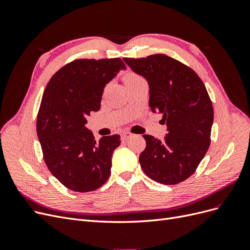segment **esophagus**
<instances>
[{
  "label": "esophagus",
  "instance_id": "1",
  "mask_svg": "<svg viewBox=\"0 0 250 250\" xmlns=\"http://www.w3.org/2000/svg\"><path fill=\"white\" fill-rule=\"evenodd\" d=\"M131 133L130 132H124L122 133V135H121V138H122V140H128L130 137H131Z\"/></svg>",
  "mask_w": 250,
  "mask_h": 250
}]
</instances>
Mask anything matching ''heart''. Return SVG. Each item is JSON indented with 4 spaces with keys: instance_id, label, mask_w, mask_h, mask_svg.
I'll return each instance as SVG.
<instances>
[{
    "instance_id": "obj_1",
    "label": "heart",
    "mask_w": 250,
    "mask_h": 250,
    "mask_svg": "<svg viewBox=\"0 0 250 250\" xmlns=\"http://www.w3.org/2000/svg\"><path fill=\"white\" fill-rule=\"evenodd\" d=\"M141 78H142V77L139 76V75H137V74H134V73H128V74L125 75L124 81H125V83H126V82H131V81L138 80V79H141Z\"/></svg>"
}]
</instances>
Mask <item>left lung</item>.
I'll return each instance as SVG.
<instances>
[{
  "label": "left lung",
  "mask_w": 250,
  "mask_h": 250,
  "mask_svg": "<svg viewBox=\"0 0 250 250\" xmlns=\"http://www.w3.org/2000/svg\"><path fill=\"white\" fill-rule=\"evenodd\" d=\"M149 84V106L163 115L165 140L144 134L140 164L146 175L163 185H177L197 169L210 144L213 104L191 67L164 54L123 58Z\"/></svg>",
  "instance_id": "obj_1"
}]
</instances>
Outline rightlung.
<instances>
[{
    "instance_id": "add662e5",
    "label": "right lung",
    "mask_w": 250,
    "mask_h": 250,
    "mask_svg": "<svg viewBox=\"0 0 250 250\" xmlns=\"http://www.w3.org/2000/svg\"><path fill=\"white\" fill-rule=\"evenodd\" d=\"M126 65L121 58L76 59L53 75L37 113L36 131L48 169L75 192L95 191L110 175L120 135L96 141L86 118L101 106L105 85Z\"/></svg>"
}]
</instances>
